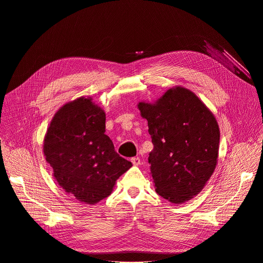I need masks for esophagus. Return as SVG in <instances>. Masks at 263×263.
Masks as SVG:
<instances>
[{"label": "esophagus", "instance_id": "obj_1", "mask_svg": "<svg viewBox=\"0 0 263 263\" xmlns=\"http://www.w3.org/2000/svg\"><path fill=\"white\" fill-rule=\"evenodd\" d=\"M131 162L133 163V165H139L140 164V158L139 157H133V158H131Z\"/></svg>", "mask_w": 263, "mask_h": 263}]
</instances>
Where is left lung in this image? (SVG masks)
Returning <instances> with one entry per match:
<instances>
[{
    "label": "left lung",
    "mask_w": 263,
    "mask_h": 263,
    "mask_svg": "<svg viewBox=\"0 0 263 263\" xmlns=\"http://www.w3.org/2000/svg\"><path fill=\"white\" fill-rule=\"evenodd\" d=\"M154 145L148 156L156 193L180 204L197 196L214 172L219 129L214 116L191 90H167L155 104L139 103Z\"/></svg>",
    "instance_id": "1"
}]
</instances>
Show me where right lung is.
<instances>
[{
  "mask_svg": "<svg viewBox=\"0 0 263 263\" xmlns=\"http://www.w3.org/2000/svg\"><path fill=\"white\" fill-rule=\"evenodd\" d=\"M105 112L79 98L64 105L47 131L44 153L58 184L78 201L96 204L107 198L132 163L121 157L105 134Z\"/></svg>",
  "mask_w": 263,
  "mask_h": 263,
  "instance_id": "right-lung-1",
  "label": "right lung"
}]
</instances>
